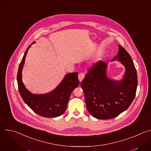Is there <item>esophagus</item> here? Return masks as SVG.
I'll list each match as a JSON object with an SVG mask.
<instances>
[{"instance_id":"34e87169","label":"esophagus","mask_w":151,"mask_h":151,"mask_svg":"<svg viewBox=\"0 0 151 151\" xmlns=\"http://www.w3.org/2000/svg\"><path fill=\"white\" fill-rule=\"evenodd\" d=\"M83 78H84V74L83 73H79V75H78V79H79V81L81 82L83 80Z\"/></svg>"}]
</instances>
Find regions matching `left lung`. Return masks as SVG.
Masks as SVG:
<instances>
[{"mask_svg": "<svg viewBox=\"0 0 151 151\" xmlns=\"http://www.w3.org/2000/svg\"><path fill=\"white\" fill-rule=\"evenodd\" d=\"M116 60L125 68L123 79L115 81L106 75L107 63L99 61L88 70L81 85L89 113L99 119H112L127 110L133 102L137 87V75L128 52L119 45Z\"/></svg>", "mask_w": 151, "mask_h": 151, "instance_id": "obj_1", "label": "left lung"}]
</instances>
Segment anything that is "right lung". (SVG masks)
Here are the masks:
<instances>
[{"label":"right lung","instance_id":"right-lung-1","mask_svg":"<svg viewBox=\"0 0 151 151\" xmlns=\"http://www.w3.org/2000/svg\"><path fill=\"white\" fill-rule=\"evenodd\" d=\"M35 43V42H33L32 44ZM31 45L26 50L19 65L17 73L19 92L26 104L36 114L45 118L59 116L66 111L71 93L79 84L78 73L74 72L66 75L57 88L47 94H32L26 88L22 81V70Z\"/></svg>","mask_w":151,"mask_h":151}]
</instances>
